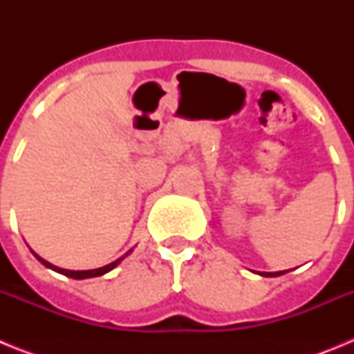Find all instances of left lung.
Returning a JSON list of instances; mask_svg holds the SVG:
<instances>
[{
	"instance_id": "1",
	"label": "left lung",
	"mask_w": 354,
	"mask_h": 354,
	"mask_svg": "<svg viewBox=\"0 0 354 354\" xmlns=\"http://www.w3.org/2000/svg\"><path fill=\"white\" fill-rule=\"evenodd\" d=\"M287 271H274V273H266V271H261V277H280V274H286Z\"/></svg>"
}]
</instances>
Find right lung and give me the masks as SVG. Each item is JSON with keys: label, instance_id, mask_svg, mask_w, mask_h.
<instances>
[{"label": "right lung", "instance_id": "1", "mask_svg": "<svg viewBox=\"0 0 354 354\" xmlns=\"http://www.w3.org/2000/svg\"><path fill=\"white\" fill-rule=\"evenodd\" d=\"M131 252H133V248H131L129 252L126 253V255H122L120 259H117V261H115V262H111V264L102 266V268H97V270H86V271H71V270H64V268H58V266H53L51 262L44 261V259H42V257H39V255H37L35 252H33V255H35V257L39 259V262H42V264L46 266V268H49V270L56 271V273H62V274H65V277H68V278H74V280H84V278L102 277V274L109 273V271L115 270V268H117V266L120 264V262L124 261V259H126Z\"/></svg>", "mask_w": 354, "mask_h": 354}]
</instances>
